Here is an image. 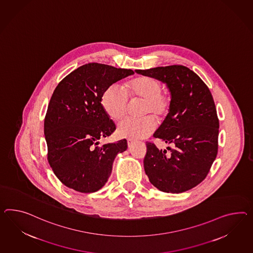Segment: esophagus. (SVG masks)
I'll use <instances>...</instances> for the list:
<instances>
[{"label": "esophagus", "instance_id": "obj_1", "mask_svg": "<svg viewBox=\"0 0 253 253\" xmlns=\"http://www.w3.org/2000/svg\"><path fill=\"white\" fill-rule=\"evenodd\" d=\"M134 144H135L134 140H132V139H128V140H127V146H128V148H131Z\"/></svg>", "mask_w": 253, "mask_h": 253}]
</instances>
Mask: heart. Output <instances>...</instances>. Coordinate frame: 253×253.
Here are the masks:
<instances>
[{
	"mask_svg": "<svg viewBox=\"0 0 253 253\" xmlns=\"http://www.w3.org/2000/svg\"><path fill=\"white\" fill-rule=\"evenodd\" d=\"M134 97L146 101L143 114H153L159 118L166 117L170 107V99L162 93V85L158 80L140 77L133 80L126 91L123 86L114 84L104 91L101 104L108 117L118 120L126 115L128 104V93ZM157 127L155 118L151 116L144 118L126 117L117 125V134L121 137L139 139L150 136Z\"/></svg>",
	"mask_w": 253,
	"mask_h": 253,
	"instance_id": "heart-1",
	"label": "heart"
}]
</instances>
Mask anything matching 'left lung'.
<instances>
[{"label": "left lung", "mask_w": 253, "mask_h": 253, "mask_svg": "<svg viewBox=\"0 0 253 253\" xmlns=\"http://www.w3.org/2000/svg\"><path fill=\"white\" fill-rule=\"evenodd\" d=\"M135 72L165 84L170 93L168 115L153 136L173 148L168 147V153L148 143L145 172L162 192H186L207 177L217 154L219 121L212 94L201 78L185 66Z\"/></svg>", "instance_id": "1"}]
</instances>
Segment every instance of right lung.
Instances as JSON below:
<instances>
[{"label":"right lung","mask_w":253,"mask_h":253,"mask_svg":"<svg viewBox=\"0 0 253 253\" xmlns=\"http://www.w3.org/2000/svg\"><path fill=\"white\" fill-rule=\"evenodd\" d=\"M133 74L132 70L88 63L56 87L46 111L44 134L48 163L67 187L85 194L97 192L108 181L117 154L127 149L126 139L99 146L100 138L116 130L101 98L108 86Z\"/></svg>","instance_id":"1"}]
</instances>
